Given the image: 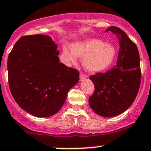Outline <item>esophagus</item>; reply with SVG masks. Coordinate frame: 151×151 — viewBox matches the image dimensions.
I'll use <instances>...</instances> for the list:
<instances>
[{"label": "esophagus", "instance_id": "obj_1", "mask_svg": "<svg viewBox=\"0 0 151 151\" xmlns=\"http://www.w3.org/2000/svg\"><path fill=\"white\" fill-rule=\"evenodd\" d=\"M86 77H87V76L85 75V74L82 73H81L80 74V80L81 81H83L84 79L86 78Z\"/></svg>", "mask_w": 151, "mask_h": 151}]
</instances>
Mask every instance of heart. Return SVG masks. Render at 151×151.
<instances>
[{"label": "heart", "mask_w": 151, "mask_h": 151, "mask_svg": "<svg viewBox=\"0 0 151 151\" xmlns=\"http://www.w3.org/2000/svg\"><path fill=\"white\" fill-rule=\"evenodd\" d=\"M63 52L68 63H75L78 57H83V65L91 72H99L109 67L116 53L113 45L95 38L76 42L71 49L64 46Z\"/></svg>", "instance_id": "obj_1"}]
</instances>
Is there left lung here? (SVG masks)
Wrapping results in <instances>:
<instances>
[{
  "mask_svg": "<svg viewBox=\"0 0 151 151\" xmlns=\"http://www.w3.org/2000/svg\"><path fill=\"white\" fill-rule=\"evenodd\" d=\"M119 40L120 48L116 65L106 73L90 76L95 91L89 98L93 111L103 117H113L126 111L133 103L139 91L141 73L140 56L136 45L123 30L111 26Z\"/></svg>",
  "mask_w": 151,
  "mask_h": 151,
  "instance_id": "8db88e82",
  "label": "left lung"
}]
</instances>
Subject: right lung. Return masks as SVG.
I'll use <instances>...</instances> for the list:
<instances>
[{
  "mask_svg": "<svg viewBox=\"0 0 151 151\" xmlns=\"http://www.w3.org/2000/svg\"><path fill=\"white\" fill-rule=\"evenodd\" d=\"M59 51L51 37H21L8 58V83L18 106L32 116L57 113L67 93L79 81L76 69L59 62Z\"/></svg>",
  "mask_w": 151,
  "mask_h": 151,
  "instance_id": "1",
  "label": "right lung"
}]
</instances>
